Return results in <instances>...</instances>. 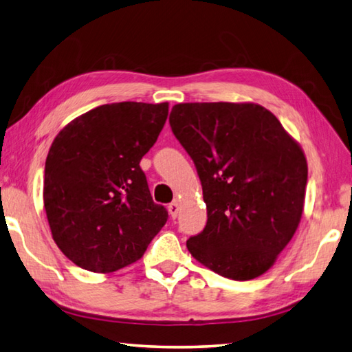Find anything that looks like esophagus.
Returning a JSON list of instances; mask_svg holds the SVG:
<instances>
[{"label":"esophagus","mask_w":352,"mask_h":352,"mask_svg":"<svg viewBox=\"0 0 352 352\" xmlns=\"http://www.w3.org/2000/svg\"><path fill=\"white\" fill-rule=\"evenodd\" d=\"M168 210H169V215L175 219L178 217V212H180V206H178L177 201H174L168 206Z\"/></svg>","instance_id":"obj_1"}]
</instances>
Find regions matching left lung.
Masks as SVG:
<instances>
[{"instance_id": "1", "label": "left lung", "mask_w": 352, "mask_h": 352, "mask_svg": "<svg viewBox=\"0 0 352 352\" xmlns=\"http://www.w3.org/2000/svg\"><path fill=\"white\" fill-rule=\"evenodd\" d=\"M169 123L195 163L208 209V224L188 239V250L224 278L264 274L304 213L308 164L300 144L253 102L177 103Z\"/></svg>"}]
</instances>
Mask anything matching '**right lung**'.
I'll return each mask as SVG.
<instances>
[{
  "mask_svg": "<svg viewBox=\"0 0 352 352\" xmlns=\"http://www.w3.org/2000/svg\"><path fill=\"white\" fill-rule=\"evenodd\" d=\"M169 103L100 105L62 128L48 151L44 208L53 241L78 267L113 273L146 252L168 212L151 197L142 157Z\"/></svg>",
  "mask_w": 352,
  "mask_h": 352,
  "instance_id": "right-lung-1",
  "label": "right lung"
}]
</instances>
